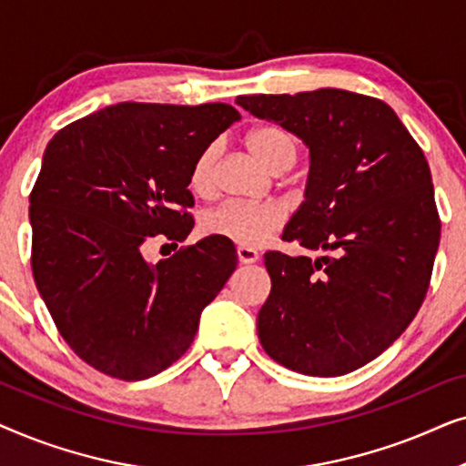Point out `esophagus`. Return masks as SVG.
Masks as SVG:
<instances>
[{"mask_svg":"<svg viewBox=\"0 0 466 466\" xmlns=\"http://www.w3.org/2000/svg\"><path fill=\"white\" fill-rule=\"evenodd\" d=\"M238 258L241 265H252L258 260V252L252 250V248H246V246H239L238 248Z\"/></svg>","mask_w":466,"mask_h":466,"instance_id":"34e87169","label":"esophagus"}]
</instances>
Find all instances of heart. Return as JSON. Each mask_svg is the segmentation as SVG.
Masks as SVG:
<instances>
[{
  "mask_svg": "<svg viewBox=\"0 0 466 466\" xmlns=\"http://www.w3.org/2000/svg\"><path fill=\"white\" fill-rule=\"evenodd\" d=\"M246 146L260 165L267 169H289L297 158V146L282 127L263 125L246 136ZM216 146H209L197 157L190 169V188L197 195H208L214 188V165ZM203 231L235 241V244L254 248L269 241L279 227L284 225V209L273 201L246 203V201H222L220 206L203 216Z\"/></svg>",
  "mask_w": 466,
  "mask_h": 466,
  "instance_id": "heart-1",
  "label": "heart"
}]
</instances>
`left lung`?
I'll return each mask as SVG.
<instances>
[{
	"label": "left lung",
	"mask_w": 466,
	"mask_h": 466,
	"mask_svg": "<svg viewBox=\"0 0 466 466\" xmlns=\"http://www.w3.org/2000/svg\"><path fill=\"white\" fill-rule=\"evenodd\" d=\"M235 104L309 148L305 201L282 239L322 252L265 254L260 346L297 373L346 375L399 339L429 290L441 238L429 163L392 107L367 95L318 88Z\"/></svg>",
	"instance_id": "8db88e82"
}]
</instances>
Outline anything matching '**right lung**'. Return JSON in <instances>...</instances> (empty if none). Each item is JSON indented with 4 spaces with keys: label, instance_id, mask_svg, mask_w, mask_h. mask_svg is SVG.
<instances>
[{
    "label": "right lung",
    "instance_id": "1",
    "mask_svg": "<svg viewBox=\"0 0 466 466\" xmlns=\"http://www.w3.org/2000/svg\"><path fill=\"white\" fill-rule=\"evenodd\" d=\"M239 118L228 104L123 101L48 142L29 197L31 267L61 337L97 371L137 381L167 369L235 271L225 238L157 265L142 248L187 239L193 163Z\"/></svg>",
    "mask_w": 466,
    "mask_h": 466
}]
</instances>
